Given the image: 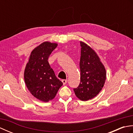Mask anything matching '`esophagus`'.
Returning <instances> with one entry per match:
<instances>
[{
  "mask_svg": "<svg viewBox=\"0 0 133 133\" xmlns=\"http://www.w3.org/2000/svg\"><path fill=\"white\" fill-rule=\"evenodd\" d=\"M62 83H63V85H65V84H66L67 82V79H63L62 81Z\"/></svg>",
  "mask_w": 133,
  "mask_h": 133,
  "instance_id": "obj_1",
  "label": "esophagus"
}]
</instances>
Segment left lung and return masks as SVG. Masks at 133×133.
I'll use <instances>...</instances> for the list:
<instances>
[{
  "instance_id": "1",
  "label": "left lung",
  "mask_w": 133,
  "mask_h": 133,
  "mask_svg": "<svg viewBox=\"0 0 133 133\" xmlns=\"http://www.w3.org/2000/svg\"><path fill=\"white\" fill-rule=\"evenodd\" d=\"M81 82L74 89L78 99L86 101L96 97L102 89L106 79L105 67L97 54L91 47L80 42Z\"/></svg>"
}]
</instances>
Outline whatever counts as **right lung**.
<instances>
[{"mask_svg": "<svg viewBox=\"0 0 133 133\" xmlns=\"http://www.w3.org/2000/svg\"><path fill=\"white\" fill-rule=\"evenodd\" d=\"M58 44L44 42L34 49L24 72L28 90L34 97L44 102L55 98L63 83L56 77L48 59Z\"/></svg>", "mask_w": 133, "mask_h": 133, "instance_id": "obj_1", "label": "right lung"}]
</instances>
